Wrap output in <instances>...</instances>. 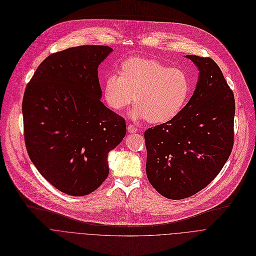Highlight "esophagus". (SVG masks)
<instances>
[{
  "label": "esophagus",
  "instance_id": "1",
  "mask_svg": "<svg viewBox=\"0 0 256 256\" xmlns=\"http://www.w3.org/2000/svg\"><path fill=\"white\" fill-rule=\"evenodd\" d=\"M127 130H128V132H129V133H134V132H136V131H137V128H136L134 125L129 124V125H128V127H127Z\"/></svg>",
  "mask_w": 256,
  "mask_h": 256
}]
</instances>
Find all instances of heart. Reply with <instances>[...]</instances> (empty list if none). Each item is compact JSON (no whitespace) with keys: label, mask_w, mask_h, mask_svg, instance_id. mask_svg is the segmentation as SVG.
<instances>
[{"label":"heart","mask_w":256,"mask_h":256,"mask_svg":"<svg viewBox=\"0 0 256 256\" xmlns=\"http://www.w3.org/2000/svg\"><path fill=\"white\" fill-rule=\"evenodd\" d=\"M190 90V80L184 70L144 58H126L120 64V74H109L104 80V98L109 107L121 111L134 100L136 105L130 116L146 118L152 124L176 118L186 106Z\"/></svg>","instance_id":"heart-1"}]
</instances>
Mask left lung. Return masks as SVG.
<instances>
[{
  "instance_id": "left-lung-1",
  "label": "left lung",
  "mask_w": 256,
  "mask_h": 256,
  "mask_svg": "<svg viewBox=\"0 0 256 256\" xmlns=\"http://www.w3.org/2000/svg\"><path fill=\"white\" fill-rule=\"evenodd\" d=\"M198 68L194 94L172 120L144 132L146 174L162 196L186 198L221 172L234 144V94L210 58L186 56Z\"/></svg>"
}]
</instances>
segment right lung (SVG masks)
I'll return each mask as SVG.
<instances>
[{"label":"right lung","mask_w":256,"mask_h":256,"mask_svg":"<svg viewBox=\"0 0 256 256\" xmlns=\"http://www.w3.org/2000/svg\"><path fill=\"white\" fill-rule=\"evenodd\" d=\"M112 51L82 45L50 54L24 92L28 156L49 184L70 196L88 194L104 182L109 152L126 135L125 119L100 100L98 68Z\"/></svg>","instance_id":"obj_1"}]
</instances>
